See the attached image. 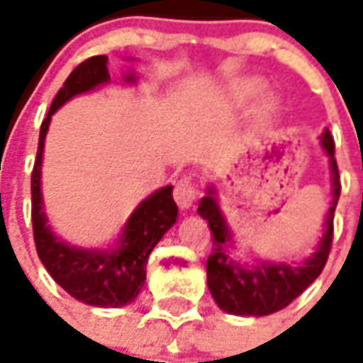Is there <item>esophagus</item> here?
I'll use <instances>...</instances> for the list:
<instances>
[{
    "mask_svg": "<svg viewBox=\"0 0 363 363\" xmlns=\"http://www.w3.org/2000/svg\"><path fill=\"white\" fill-rule=\"evenodd\" d=\"M175 201L177 205L181 207V209H188V207H192L196 198H198V186H196V182L190 179V177H184L181 181L175 184Z\"/></svg>",
    "mask_w": 363,
    "mask_h": 363,
    "instance_id": "1",
    "label": "esophagus"
}]
</instances>
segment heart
Wrapping results in <instances>:
<instances>
[{
  "mask_svg": "<svg viewBox=\"0 0 363 363\" xmlns=\"http://www.w3.org/2000/svg\"><path fill=\"white\" fill-rule=\"evenodd\" d=\"M262 90H264V82L258 81V79H248V81L239 84L238 94L241 99H252L258 94H262Z\"/></svg>",
  "mask_w": 363,
  "mask_h": 363,
  "instance_id": "obj_1",
  "label": "heart"
}]
</instances>
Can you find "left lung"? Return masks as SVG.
<instances>
[{"label": "left lung", "instance_id": "8db88e82", "mask_svg": "<svg viewBox=\"0 0 363 363\" xmlns=\"http://www.w3.org/2000/svg\"><path fill=\"white\" fill-rule=\"evenodd\" d=\"M320 143L332 164L333 201L328 211L326 233L322 235L313 258L307 259L303 265L264 262L248 269L239 262H233L226 248V242L232 241V233L218 209L215 190L211 188L207 196L199 201L198 213L209 222L211 235H213V250L207 258V284L216 305L222 311L241 316H265L277 313L301 296L305 288L324 269L332 250L333 215L341 194V181H339L337 162L333 156L335 143L330 130L322 133Z\"/></svg>", "mask_w": 363, "mask_h": 363}]
</instances>
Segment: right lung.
Instances as JSON below:
<instances>
[{
  "mask_svg": "<svg viewBox=\"0 0 363 363\" xmlns=\"http://www.w3.org/2000/svg\"><path fill=\"white\" fill-rule=\"evenodd\" d=\"M109 81L107 58L92 56L79 64L56 94L39 131V147L31 171V224L37 256L54 281L75 299L94 307H122L137 298L147 279L148 254L177 220L173 186L160 188L125 222L116 250H84L58 241L47 226L41 199V158L50 116L77 94ZM125 81H133V75Z\"/></svg>",
  "mask_w": 363,
  "mask_h": 363,
  "instance_id": "1",
  "label": "right lung"
}]
</instances>
